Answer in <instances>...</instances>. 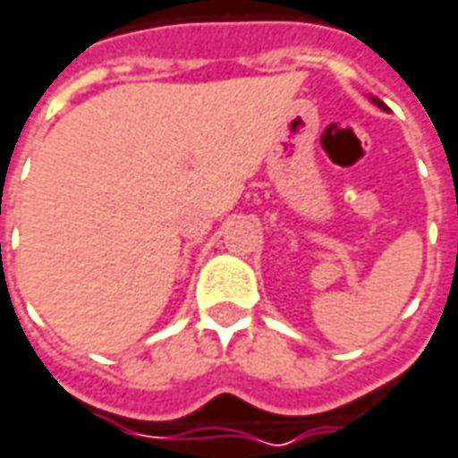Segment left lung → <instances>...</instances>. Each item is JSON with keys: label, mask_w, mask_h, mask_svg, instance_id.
<instances>
[{"label": "left lung", "mask_w": 458, "mask_h": 458, "mask_svg": "<svg viewBox=\"0 0 458 458\" xmlns=\"http://www.w3.org/2000/svg\"><path fill=\"white\" fill-rule=\"evenodd\" d=\"M371 102L377 104V106H381V109H386V106H384V102H379V99H377V97H371Z\"/></svg>", "instance_id": "8db88e82"}]
</instances>
